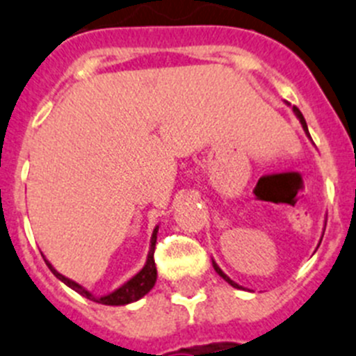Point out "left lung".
Returning <instances> with one entry per match:
<instances>
[{
	"mask_svg": "<svg viewBox=\"0 0 356 356\" xmlns=\"http://www.w3.org/2000/svg\"><path fill=\"white\" fill-rule=\"evenodd\" d=\"M293 114H295V115H297V119H298V121H300V124H302V128H304L305 135H307V137H309V138H311V135H309V129H307V122H305V119H304V115H302V112H300V111H298V108H297V107H293ZM212 267H214V270H216V272H218V274H219V275H221V277H223V279H225V281H227V283H228V284H232V286H234V288H237V290H242V286H241V284H237V283H235V281H232V279H230V277H228V275H227V274H225V272H223V270H221V268H219V265H218V264H216V261H214V260H212Z\"/></svg>",
	"mask_w": 356,
	"mask_h": 356,
	"instance_id": "left-lung-1",
	"label": "left lung"
}]
</instances>
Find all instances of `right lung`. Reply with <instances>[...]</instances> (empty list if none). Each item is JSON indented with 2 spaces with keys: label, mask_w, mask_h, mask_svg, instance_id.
Instances as JSON below:
<instances>
[{
  "label": "right lung",
  "mask_w": 356,
  "mask_h": 356,
  "mask_svg": "<svg viewBox=\"0 0 356 356\" xmlns=\"http://www.w3.org/2000/svg\"><path fill=\"white\" fill-rule=\"evenodd\" d=\"M158 228L159 227H156L154 230H152L147 260H145V265L142 267V270L137 272V274L133 275L131 279H128V281H126L124 284H121L118 290L111 291V293H107V295L91 293V291L86 290L82 284L75 283V281H72V279H68V277H65L63 274H59V272L52 267L51 261L45 260V257H43V260H45L47 267L51 268V272L59 279V281H63L66 286H70L72 290H75L77 293H81L82 297H86V298H89V300L96 302V304H103V305H128V304H131V302L140 300L144 295H147L149 291L152 290V286H154V283H156L158 272H156V265H154V248H156V238H158Z\"/></svg>",
  "instance_id": "1"
}]
</instances>
